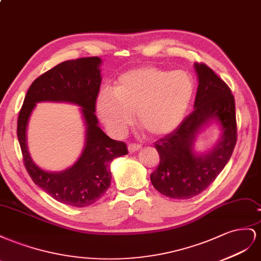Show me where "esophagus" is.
<instances>
[{
	"mask_svg": "<svg viewBox=\"0 0 261 261\" xmlns=\"http://www.w3.org/2000/svg\"><path fill=\"white\" fill-rule=\"evenodd\" d=\"M141 148V146L139 145V144H133V143H130L129 145H128V151H129V153H135V152H137V151H139Z\"/></svg>",
	"mask_w": 261,
	"mask_h": 261,
	"instance_id": "obj_1",
	"label": "esophagus"
}]
</instances>
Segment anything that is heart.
<instances>
[{
  "label": "heart",
  "instance_id": "b5f03b06",
  "mask_svg": "<svg viewBox=\"0 0 261 261\" xmlns=\"http://www.w3.org/2000/svg\"><path fill=\"white\" fill-rule=\"evenodd\" d=\"M193 89V80L187 72L141 66L119 76L114 91H100L96 108L111 135H123L135 111L138 124L151 137L161 138L180 124Z\"/></svg>",
  "mask_w": 261,
  "mask_h": 261
}]
</instances>
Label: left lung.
Here are the masks:
<instances>
[{"instance_id":"8db88e82","label":"left lung","mask_w":261,"mask_h":261,"mask_svg":"<svg viewBox=\"0 0 261 261\" xmlns=\"http://www.w3.org/2000/svg\"><path fill=\"white\" fill-rule=\"evenodd\" d=\"M198 89L195 109L169 135L155 142L160 164L151 174L154 188L168 198L186 200L200 195L215 180L234 151L237 141L235 100L229 87L209 66L195 63ZM211 121L222 129L211 151L197 154L193 143L198 130Z\"/></svg>"}]
</instances>
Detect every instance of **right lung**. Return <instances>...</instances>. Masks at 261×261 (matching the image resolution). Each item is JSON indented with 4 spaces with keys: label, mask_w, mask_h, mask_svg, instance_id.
Masks as SVG:
<instances>
[{
    "label": "right lung",
    "mask_w": 261,
    "mask_h": 261,
    "mask_svg": "<svg viewBox=\"0 0 261 261\" xmlns=\"http://www.w3.org/2000/svg\"><path fill=\"white\" fill-rule=\"evenodd\" d=\"M98 57L64 61L41 74L29 87L18 115L17 138L24 165L33 181L57 201L83 207L95 203L108 190L110 162L128 154L121 141L110 139L98 126L96 99L100 87ZM65 101L80 106L87 125L86 146L78 162L60 173L46 172L29 155L25 142L27 123L36 102Z\"/></svg>",
    "instance_id": "right-lung-1"
}]
</instances>
